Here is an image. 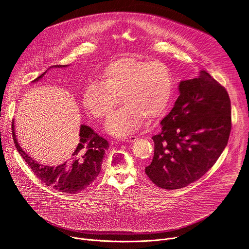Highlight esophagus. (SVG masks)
<instances>
[{"instance_id":"obj_1","label":"esophagus","mask_w":249,"mask_h":249,"mask_svg":"<svg viewBox=\"0 0 249 249\" xmlns=\"http://www.w3.org/2000/svg\"><path fill=\"white\" fill-rule=\"evenodd\" d=\"M137 140L136 136H129V137H124L122 138L123 142H126V143H131V142H134Z\"/></svg>"}]
</instances>
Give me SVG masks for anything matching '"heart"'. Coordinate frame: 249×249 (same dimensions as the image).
Here are the masks:
<instances>
[{
	"label": "heart",
	"mask_w": 249,
	"mask_h": 249,
	"mask_svg": "<svg viewBox=\"0 0 249 249\" xmlns=\"http://www.w3.org/2000/svg\"><path fill=\"white\" fill-rule=\"evenodd\" d=\"M100 83H89L83 94L86 110L94 118L107 116L121 97L122 107L105 123L115 136L135 132L144 118L157 119L166 112L174 94V79L167 65L159 61L121 58L106 65Z\"/></svg>",
	"instance_id": "heart-1"
}]
</instances>
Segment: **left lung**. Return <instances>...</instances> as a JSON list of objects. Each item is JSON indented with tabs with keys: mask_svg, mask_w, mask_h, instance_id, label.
Listing matches in <instances>:
<instances>
[{
	"mask_svg": "<svg viewBox=\"0 0 249 249\" xmlns=\"http://www.w3.org/2000/svg\"><path fill=\"white\" fill-rule=\"evenodd\" d=\"M179 96L152 137L154 158L145 172L157 186L183 188L198 180L225 150L231 129V99L206 71L179 84Z\"/></svg>",
	"mask_w": 249,
	"mask_h": 249,
	"instance_id": "left-lung-1",
	"label": "left lung"
}]
</instances>
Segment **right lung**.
I'll list each match as a JSON object with an SVG mask.
<instances>
[{"instance_id": "right-lung-1", "label": "right lung", "mask_w": 249, "mask_h": 249, "mask_svg": "<svg viewBox=\"0 0 249 249\" xmlns=\"http://www.w3.org/2000/svg\"><path fill=\"white\" fill-rule=\"evenodd\" d=\"M54 67L63 68L67 67V65H56ZM46 72L33 82H37ZM12 132L18 152L26 161L32 172L37 176V178L45 185L59 192L69 194H77L85 190L96 179L101 169L104 154L109 148L108 142L98 136L90 127L81 125L80 142L77 148L69 157V161L57 166L42 165L30 158L18 145L14 121Z\"/></svg>"}]
</instances>
